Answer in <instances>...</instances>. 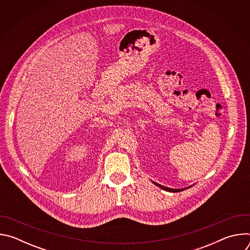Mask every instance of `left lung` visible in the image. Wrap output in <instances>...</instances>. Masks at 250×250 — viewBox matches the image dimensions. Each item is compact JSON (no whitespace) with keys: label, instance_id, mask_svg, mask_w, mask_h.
<instances>
[{"label":"left lung","instance_id":"8db88e82","mask_svg":"<svg viewBox=\"0 0 250 250\" xmlns=\"http://www.w3.org/2000/svg\"><path fill=\"white\" fill-rule=\"evenodd\" d=\"M156 186H158L159 188H161L162 190H165V191H168V192H173V193H176V192H181V191H183V190H185V189H171V188H168V187H164V186H162V185H160V184H157V183H155V182H153Z\"/></svg>","mask_w":250,"mask_h":250}]
</instances>
